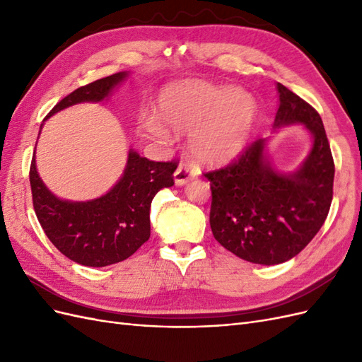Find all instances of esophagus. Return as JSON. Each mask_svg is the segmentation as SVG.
I'll return each mask as SVG.
<instances>
[{
  "label": "esophagus",
  "instance_id": "1",
  "mask_svg": "<svg viewBox=\"0 0 362 362\" xmlns=\"http://www.w3.org/2000/svg\"><path fill=\"white\" fill-rule=\"evenodd\" d=\"M196 175H198V172L193 168L187 166V164H180L178 169L175 170V182H177V185H184L194 180Z\"/></svg>",
  "mask_w": 362,
  "mask_h": 362
}]
</instances>
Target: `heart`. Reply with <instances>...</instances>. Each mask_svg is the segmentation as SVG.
I'll list each match as a JSON object with an SVG mask.
<instances>
[{
    "instance_id": "b5f03b06",
    "label": "heart",
    "mask_w": 362,
    "mask_h": 362,
    "mask_svg": "<svg viewBox=\"0 0 362 362\" xmlns=\"http://www.w3.org/2000/svg\"><path fill=\"white\" fill-rule=\"evenodd\" d=\"M158 116L178 133L192 131V151L201 161L222 163L245 146L254 125L255 103L243 90L181 83L163 90ZM160 121L146 116L141 128L152 137L166 140L169 131Z\"/></svg>"
}]
</instances>
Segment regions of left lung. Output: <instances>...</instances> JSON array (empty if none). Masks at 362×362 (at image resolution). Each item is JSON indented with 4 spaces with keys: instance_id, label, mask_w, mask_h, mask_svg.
Listing matches in <instances>:
<instances>
[{
    "instance_id": "left-lung-1",
    "label": "left lung",
    "mask_w": 362,
    "mask_h": 362,
    "mask_svg": "<svg viewBox=\"0 0 362 362\" xmlns=\"http://www.w3.org/2000/svg\"><path fill=\"white\" fill-rule=\"evenodd\" d=\"M273 127L303 124L313 148L302 166L282 175L257 139L226 168L206 172L211 185L210 225L214 238L238 258L281 264L296 257L325 223L334 193V158L320 115L281 83Z\"/></svg>"
}]
</instances>
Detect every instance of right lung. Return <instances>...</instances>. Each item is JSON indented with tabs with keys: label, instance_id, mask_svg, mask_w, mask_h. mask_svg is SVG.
<instances>
[{
	"label": "right lung",
	"instance_id": "obj_1",
	"mask_svg": "<svg viewBox=\"0 0 362 362\" xmlns=\"http://www.w3.org/2000/svg\"><path fill=\"white\" fill-rule=\"evenodd\" d=\"M127 76L117 72L64 96L45 119L78 103H100ZM178 161H151L129 149L127 168L115 187L87 202L62 201L30 166L33 206L49 242L64 257L87 267H105L131 257L151 235L149 208L158 190L173 185Z\"/></svg>",
	"mask_w": 362,
	"mask_h": 362
}]
</instances>
